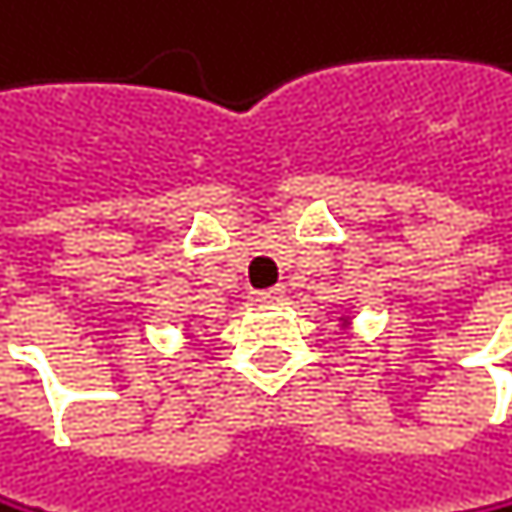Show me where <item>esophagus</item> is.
<instances>
[{
    "label": "esophagus",
    "instance_id": "1",
    "mask_svg": "<svg viewBox=\"0 0 512 512\" xmlns=\"http://www.w3.org/2000/svg\"><path fill=\"white\" fill-rule=\"evenodd\" d=\"M284 299V287H274V290H259V293H250V302L256 305H271V302H280Z\"/></svg>",
    "mask_w": 512,
    "mask_h": 512
}]
</instances>
